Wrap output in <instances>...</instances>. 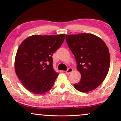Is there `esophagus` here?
Listing matches in <instances>:
<instances>
[{"label": "esophagus", "instance_id": "obj_1", "mask_svg": "<svg viewBox=\"0 0 121 121\" xmlns=\"http://www.w3.org/2000/svg\"><path fill=\"white\" fill-rule=\"evenodd\" d=\"M72 71H73V69H72V68H69L68 69V70L65 72V73H66V74H69V73H71Z\"/></svg>", "mask_w": 121, "mask_h": 121}]
</instances>
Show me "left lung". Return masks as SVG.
I'll list each match as a JSON object with an SVG mask.
<instances>
[{"label": "left lung", "mask_w": 121, "mask_h": 121, "mask_svg": "<svg viewBox=\"0 0 121 121\" xmlns=\"http://www.w3.org/2000/svg\"><path fill=\"white\" fill-rule=\"evenodd\" d=\"M65 39L81 74L74 87L81 92L96 89L106 78L110 68V56L105 43L89 34L67 35Z\"/></svg>", "instance_id": "1"}]
</instances>
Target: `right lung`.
<instances>
[{
  "instance_id": "obj_1",
  "label": "right lung",
  "mask_w": 121,
  "mask_h": 121,
  "mask_svg": "<svg viewBox=\"0 0 121 121\" xmlns=\"http://www.w3.org/2000/svg\"><path fill=\"white\" fill-rule=\"evenodd\" d=\"M65 35H32L22 42L15 61L16 74L33 93L49 91L59 75L53 67L52 55L61 46Z\"/></svg>"
}]
</instances>
